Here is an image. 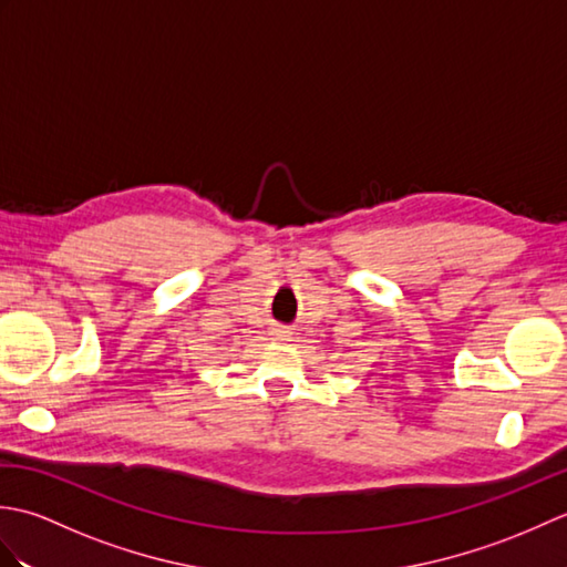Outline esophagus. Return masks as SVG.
<instances>
[{"label":"esophagus","mask_w":567,"mask_h":567,"mask_svg":"<svg viewBox=\"0 0 567 567\" xmlns=\"http://www.w3.org/2000/svg\"><path fill=\"white\" fill-rule=\"evenodd\" d=\"M270 336H272L275 341L287 343V341H292L295 329H292V327H272V329H270Z\"/></svg>","instance_id":"obj_1"}]
</instances>
